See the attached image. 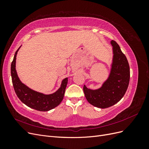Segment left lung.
Masks as SVG:
<instances>
[{"label":"left lung","instance_id":"left-lung-1","mask_svg":"<svg viewBox=\"0 0 149 149\" xmlns=\"http://www.w3.org/2000/svg\"><path fill=\"white\" fill-rule=\"evenodd\" d=\"M111 44L113 56L108 78L100 88L92 89L85 85L83 87L84 96L88 102L101 109L114 105L123 97L130 79V68L127 58L115 41L112 40Z\"/></svg>","mask_w":149,"mask_h":149}]
</instances>
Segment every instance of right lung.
<instances>
[{
    "mask_svg": "<svg viewBox=\"0 0 149 149\" xmlns=\"http://www.w3.org/2000/svg\"><path fill=\"white\" fill-rule=\"evenodd\" d=\"M20 48L16 51L11 64L12 84L17 96L26 106L35 110L48 111L56 107L63 99L68 84V78L62 80L60 87L52 94H45L29 88L20 80L16 71V57Z\"/></svg>",
    "mask_w": 149,
    "mask_h": 149,
    "instance_id": "1",
    "label": "right lung"
}]
</instances>
